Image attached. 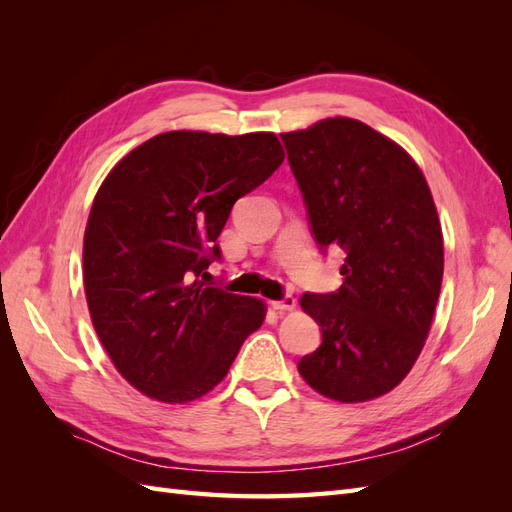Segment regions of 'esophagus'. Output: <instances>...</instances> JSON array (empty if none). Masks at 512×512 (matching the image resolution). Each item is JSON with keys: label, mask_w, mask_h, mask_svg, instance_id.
Returning a JSON list of instances; mask_svg holds the SVG:
<instances>
[{"label": "esophagus", "mask_w": 512, "mask_h": 512, "mask_svg": "<svg viewBox=\"0 0 512 512\" xmlns=\"http://www.w3.org/2000/svg\"><path fill=\"white\" fill-rule=\"evenodd\" d=\"M271 305L275 309H280V312H286V309H294V305H297V299H294L292 294H284L280 301H271Z\"/></svg>", "instance_id": "obj_1"}]
</instances>
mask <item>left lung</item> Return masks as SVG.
I'll return each instance as SVG.
<instances>
[{"mask_svg":"<svg viewBox=\"0 0 512 512\" xmlns=\"http://www.w3.org/2000/svg\"><path fill=\"white\" fill-rule=\"evenodd\" d=\"M282 141L318 247L346 252L339 290L301 297L322 344L299 374L344 404L376 399L408 376L440 297L444 245L429 185L363 121L322 119Z\"/></svg>","mask_w":512,"mask_h":512,"instance_id":"1","label":"left lung"}]
</instances>
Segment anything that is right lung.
I'll return each instance as SVG.
<instances>
[{
    "label": "right lung",
    "mask_w": 512,
    "mask_h": 512,
    "mask_svg": "<svg viewBox=\"0 0 512 512\" xmlns=\"http://www.w3.org/2000/svg\"><path fill=\"white\" fill-rule=\"evenodd\" d=\"M284 162L271 132H164L123 158L83 241L91 322L119 374L164 404L220 384L265 303L205 286L232 205Z\"/></svg>",
    "instance_id": "obj_1"
}]
</instances>
